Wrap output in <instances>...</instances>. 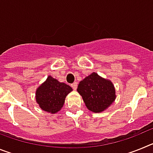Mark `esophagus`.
<instances>
[{"label":"esophagus","instance_id":"34e87169","mask_svg":"<svg viewBox=\"0 0 153 153\" xmlns=\"http://www.w3.org/2000/svg\"><path fill=\"white\" fill-rule=\"evenodd\" d=\"M71 86H72V88L74 89V90H76V88H77V83H76V82H74V83L71 84Z\"/></svg>","mask_w":153,"mask_h":153}]
</instances>
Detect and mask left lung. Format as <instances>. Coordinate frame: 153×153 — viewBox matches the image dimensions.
<instances>
[{"label":"left lung","mask_w":153,"mask_h":153,"mask_svg":"<svg viewBox=\"0 0 153 153\" xmlns=\"http://www.w3.org/2000/svg\"><path fill=\"white\" fill-rule=\"evenodd\" d=\"M86 106L95 113L103 111L116 98L113 83L93 73L80 81L77 88Z\"/></svg>","instance_id":"1"}]
</instances>
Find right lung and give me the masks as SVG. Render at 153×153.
Instances as JSON below:
<instances>
[{"label":"right lung","instance_id":"1","mask_svg":"<svg viewBox=\"0 0 153 153\" xmlns=\"http://www.w3.org/2000/svg\"><path fill=\"white\" fill-rule=\"evenodd\" d=\"M72 90L69 85L60 83L49 76L47 80L36 90V102L44 111L57 113L63 107L67 94Z\"/></svg>","mask_w":153,"mask_h":153}]
</instances>
